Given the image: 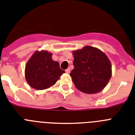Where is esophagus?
Listing matches in <instances>:
<instances>
[{
  "mask_svg": "<svg viewBox=\"0 0 135 135\" xmlns=\"http://www.w3.org/2000/svg\"><path fill=\"white\" fill-rule=\"evenodd\" d=\"M66 73H67V74H69V73H70V71H71V70H70V69H66Z\"/></svg>",
  "mask_w": 135,
  "mask_h": 135,
  "instance_id": "1",
  "label": "esophagus"
}]
</instances>
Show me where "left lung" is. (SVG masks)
I'll return each instance as SVG.
<instances>
[{
  "label": "left lung",
  "mask_w": 135,
  "mask_h": 135,
  "mask_svg": "<svg viewBox=\"0 0 135 135\" xmlns=\"http://www.w3.org/2000/svg\"><path fill=\"white\" fill-rule=\"evenodd\" d=\"M73 54L74 69L70 75L75 87L86 94L98 93L105 88L111 77V64L105 54L85 46Z\"/></svg>",
  "instance_id": "8db88e82"
}]
</instances>
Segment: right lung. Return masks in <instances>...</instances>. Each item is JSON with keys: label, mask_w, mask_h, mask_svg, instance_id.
Wrapping results in <instances>:
<instances>
[{"label": "right lung", "mask_w": 135, "mask_h": 135, "mask_svg": "<svg viewBox=\"0 0 135 135\" xmlns=\"http://www.w3.org/2000/svg\"><path fill=\"white\" fill-rule=\"evenodd\" d=\"M47 51H35L26 65L25 77L30 87L41 90L49 88L59 79L64 70L51 58Z\"/></svg>", "instance_id": "1"}]
</instances>
